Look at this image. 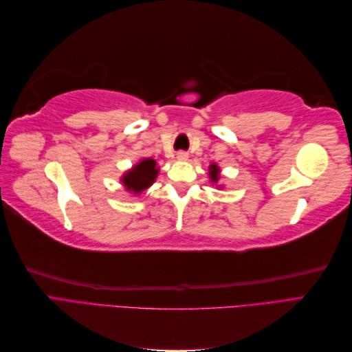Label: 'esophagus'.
<instances>
[{"label": "esophagus", "instance_id": "obj_1", "mask_svg": "<svg viewBox=\"0 0 352 352\" xmlns=\"http://www.w3.org/2000/svg\"><path fill=\"white\" fill-rule=\"evenodd\" d=\"M176 158L179 160V162H186V160L189 158V155H188V153H185V151H179V153L176 154Z\"/></svg>", "mask_w": 352, "mask_h": 352}]
</instances>
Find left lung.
Instances as JSON below:
<instances>
[{
	"mask_svg": "<svg viewBox=\"0 0 352 352\" xmlns=\"http://www.w3.org/2000/svg\"><path fill=\"white\" fill-rule=\"evenodd\" d=\"M220 167L216 164V163H211L208 166V177H210V182L212 185H216L217 188H223V185H217L219 180H220Z\"/></svg>",
	"mask_w": 352,
	"mask_h": 352,
	"instance_id": "obj_1",
	"label": "left lung"
}]
</instances>
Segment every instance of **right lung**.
I'll return each mask as SVG.
<instances>
[{
	"label": "right lung",
	"instance_id": "add662e5",
	"mask_svg": "<svg viewBox=\"0 0 352 352\" xmlns=\"http://www.w3.org/2000/svg\"><path fill=\"white\" fill-rule=\"evenodd\" d=\"M158 172L160 167L154 158H141L129 170H126L120 177V182L127 192L141 195L155 182Z\"/></svg>",
	"mask_w": 352,
	"mask_h": 352
}]
</instances>
